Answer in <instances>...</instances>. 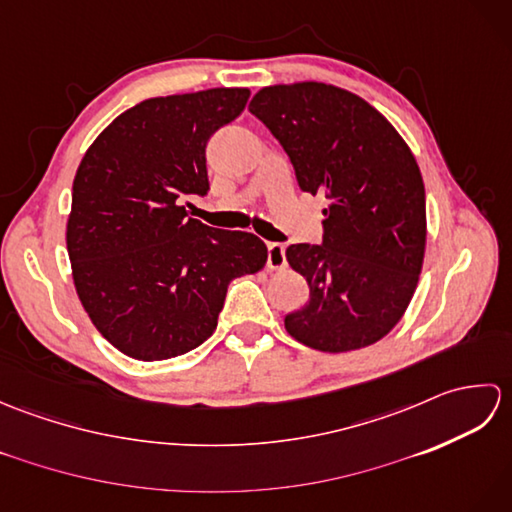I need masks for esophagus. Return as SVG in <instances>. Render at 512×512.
<instances>
[{
  "label": "esophagus",
  "instance_id": "obj_1",
  "mask_svg": "<svg viewBox=\"0 0 512 512\" xmlns=\"http://www.w3.org/2000/svg\"><path fill=\"white\" fill-rule=\"evenodd\" d=\"M268 268L270 270H281L286 268V246L279 242L268 244Z\"/></svg>",
  "mask_w": 512,
  "mask_h": 512
}]
</instances>
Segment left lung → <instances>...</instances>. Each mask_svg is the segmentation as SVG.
<instances>
[{
  "label": "left lung",
  "mask_w": 512,
  "mask_h": 512,
  "mask_svg": "<svg viewBox=\"0 0 512 512\" xmlns=\"http://www.w3.org/2000/svg\"><path fill=\"white\" fill-rule=\"evenodd\" d=\"M288 154L301 191L323 193V242L286 259L310 299L286 314L292 339L319 352L372 345L416 292L427 244L424 184L387 118L347 90L303 81L262 88L248 105Z\"/></svg>",
  "instance_id": "1"
}]
</instances>
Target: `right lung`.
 Here are the masks:
<instances>
[{"label":"right lung","instance_id":"add662e5","mask_svg":"<svg viewBox=\"0 0 512 512\" xmlns=\"http://www.w3.org/2000/svg\"><path fill=\"white\" fill-rule=\"evenodd\" d=\"M246 88L147 99L107 125L72 184L68 255L85 312L138 361H165L217 328L228 284L268 259L253 233L187 217L206 195V143L244 112Z\"/></svg>","mask_w":512,"mask_h":512}]
</instances>
